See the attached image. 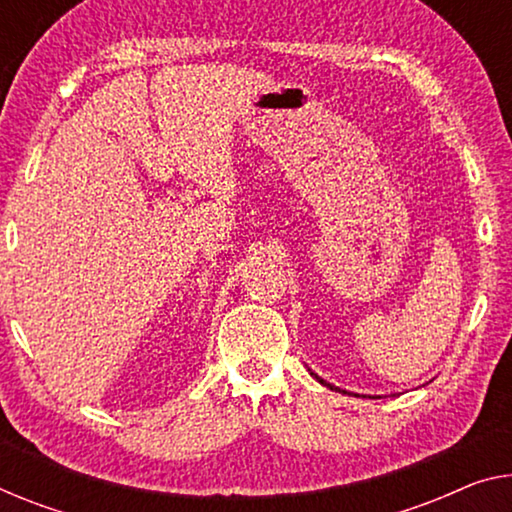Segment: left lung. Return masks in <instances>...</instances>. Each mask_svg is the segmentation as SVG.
Listing matches in <instances>:
<instances>
[{"mask_svg":"<svg viewBox=\"0 0 512 512\" xmlns=\"http://www.w3.org/2000/svg\"><path fill=\"white\" fill-rule=\"evenodd\" d=\"M310 375H312V377H315V379L319 381V384H324L326 388H331V391H338V393L352 395V393H349V391H342V388H338V386H333V384H329V381H326V379H322V377H319V375H315V372H312V370H310ZM354 395H356V393H354ZM370 398H375V395H370Z\"/></svg>","mask_w":512,"mask_h":512,"instance_id":"left-lung-1","label":"left lung"}]
</instances>
